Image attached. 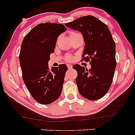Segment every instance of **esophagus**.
<instances>
[{
	"instance_id": "34e87169",
	"label": "esophagus",
	"mask_w": 135,
	"mask_h": 135,
	"mask_svg": "<svg viewBox=\"0 0 135 135\" xmlns=\"http://www.w3.org/2000/svg\"><path fill=\"white\" fill-rule=\"evenodd\" d=\"M68 68L69 69H72V68H73V66L71 65V64H68Z\"/></svg>"
}]
</instances>
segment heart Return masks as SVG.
Masks as SVG:
<instances>
[{"instance_id":"obj_1","label":"heart","mask_w":135,"mask_h":135,"mask_svg":"<svg viewBox=\"0 0 135 135\" xmlns=\"http://www.w3.org/2000/svg\"><path fill=\"white\" fill-rule=\"evenodd\" d=\"M74 33H75V32H72L71 34V35L73 34H74ZM65 60H66V61H72V60H73V57L72 56H71V55H68V56H67L66 57Z\"/></svg>"}]
</instances>
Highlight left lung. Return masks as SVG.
Here are the masks:
<instances>
[{
  "label": "left lung",
  "mask_w": 135,
  "mask_h": 135,
  "mask_svg": "<svg viewBox=\"0 0 135 135\" xmlns=\"http://www.w3.org/2000/svg\"><path fill=\"white\" fill-rule=\"evenodd\" d=\"M65 25L82 34L85 49L82 61H89L91 65L89 70L79 64L73 66L77 72L79 93L88 100L100 99L109 90L116 68L115 43L111 33L106 24L91 15Z\"/></svg>",
  "instance_id": "left-lung-1"
}]
</instances>
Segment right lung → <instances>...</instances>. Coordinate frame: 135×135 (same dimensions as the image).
Returning <instances> with one entry per match:
<instances>
[{
  "label": "right lung",
  "instance_id": "1",
  "mask_svg": "<svg viewBox=\"0 0 135 135\" xmlns=\"http://www.w3.org/2000/svg\"><path fill=\"white\" fill-rule=\"evenodd\" d=\"M66 30L61 24L37 25L26 35L19 55L24 82L37 102L49 104L60 97L68 67L60 64L50 69L48 62L58 37Z\"/></svg>",
  "mask_w": 135,
  "mask_h": 135
}]
</instances>
